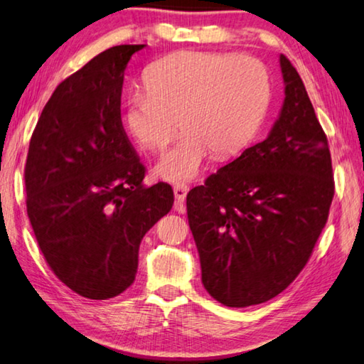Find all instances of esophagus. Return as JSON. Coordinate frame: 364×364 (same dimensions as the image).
Wrapping results in <instances>:
<instances>
[{"mask_svg":"<svg viewBox=\"0 0 364 364\" xmlns=\"http://www.w3.org/2000/svg\"><path fill=\"white\" fill-rule=\"evenodd\" d=\"M187 193H188V187L186 186V183H177V186H174V196H176L177 210H182Z\"/></svg>","mask_w":364,"mask_h":364,"instance_id":"1","label":"esophagus"}]
</instances>
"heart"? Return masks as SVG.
Masks as SVG:
<instances>
[{
	"instance_id": "heart-1",
	"label": "heart",
	"mask_w": 364,
	"mask_h": 364,
	"mask_svg": "<svg viewBox=\"0 0 364 364\" xmlns=\"http://www.w3.org/2000/svg\"><path fill=\"white\" fill-rule=\"evenodd\" d=\"M146 92L130 95L126 124L140 145L161 151L177 132L182 139L156 166L171 182L192 181L211 151L219 158L240 151L253 139L271 101L264 64L248 55L178 51L143 74Z\"/></svg>"
}]
</instances>
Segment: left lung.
<instances>
[{
    "label": "left lung",
    "instance_id": "1",
    "mask_svg": "<svg viewBox=\"0 0 364 364\" xmlns=\"http://www.w3.org/2000/svg\"><path fill=\"white\" fill-rule=\"evenodd\" d=\"M284 105L267 139L187 195L201 282L230 308L281 294L308 263L333 198L327 136L306 88L279 58Z\"/></svg>",
    "mask_w": 364,
    "mask_h": 364
}]
</instances>
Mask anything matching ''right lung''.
I'll list each match as a JSON object with an SVG mask.
<instances>
[{
    "instance_id": "obj_1",
    "label": "right lung",
    "mask_w": 364,
    "mask_h": 364,
    "mask_svg": "<svg viewBox=\"0 0 364 364\" xmlns=\"http://www.w3.org/2000/svg\"><path fill=\"white\" fill-rule=\"evenodd\" d=\"M145 46H112L59 83L28 145L35 238L59 281L90 300L132 285L143 235L174 203L169 183H143L145 168L121 121L124 70Z\"/></svg>"
}]
</instances>
